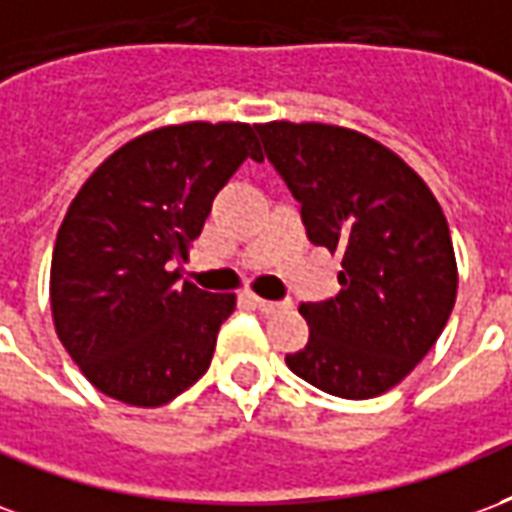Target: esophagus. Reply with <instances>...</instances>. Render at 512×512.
Returning a JSON list of instances; mask_svg holds the SVG:
<instances>
[{"label": "esophagus", "instance_id": "esophagus-1", "mask_svg": "<svg viewBox=\"0 0 512 512\" xmlns=\"http://www.w3.org/2000/svg\"><path fill=\"white\" fill-rule=\"evenodd\" d=\"M245 297H248V300L253 302V305H256V308H259L261 313H275V311H281V308H286V302H275V300H261V297H256V294H245Z\"/></svg>", "mask_w": 512, "mask_h": 512}]
</instances>
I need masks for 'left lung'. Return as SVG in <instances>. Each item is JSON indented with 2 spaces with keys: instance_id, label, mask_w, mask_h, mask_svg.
Here are the masks:
<instances>
[{
  "instance_id": "8db88e82",
  "label": "left lung",
  "mask_w": 512,
  "mask_h": 512,
  "mask_svg": "<svg viewBox=\"0 0 512 512\" xmlns=\"http://www.w3.org/2000/svg\"><path fill=\"white\" fill-rule=\"evenodd\" d=\"M313 245L341 251V292L302 302L311 338L286 365L324 393H387L431 352L458 292L445 212L395 152L322 122L256 125Z\"/></svg>"
}]
</instances>
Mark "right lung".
Here are the masks:
<instances>
[{
    "label": "right lung",
    "mask_w": 512,
    "mask_h": 512,
    "mask_svg": "<svg viewBox=\"0 0 512 512\" xmlns=\"http://www.w3.org/2000/svg\"><path fill=\"white\" fill-rule=\"evenodd\" d=\"M248 158L251 125L185 122L119 147L59 226L51 313L67 354L108 398L163 406L210 368L234 294L179 283L212 199Z\"/></svg>",
    "instance_id": "add662e5"
}]
</instances>
